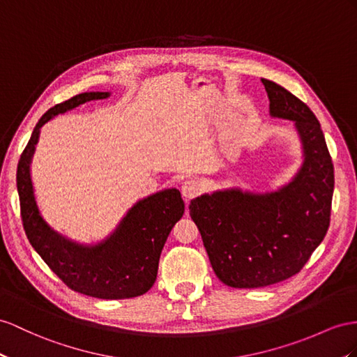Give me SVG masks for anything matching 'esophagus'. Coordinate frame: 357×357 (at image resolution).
Masks as SVG:
<instances>
[{
    "instance_id": "1",
    "label": "esophagus",
    "mask_w": 357,
    "mask_h": 357,
    "mask_svg": "<svg viewBox=\"0 0 357 357\" xmlns=\"http://www.w3.org/2000/svg\"><path fill=\"white\" fill-rule=\"evenodd\" d=\"M200 190H202V185H200L199 181H195V179H187L182 182V187H181V191H182V196H184L185 199H193L196 197Z\"/></svg>"
}]
</instances>
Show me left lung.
Listing matches in <instances>:
<instances>
[{"instance_id": "1", "label": "left lung", "mask_w": 357, "mask_h": 357, "mask_svg": "<svg viewBox=\"0 0 357 357\" xmlns=\"http://www.w3.org/2000/svg\"><path fill=\"white\" fill-rule=\"evenodd\" d=\"M261 81L270 114L294 121L303 144V166L274 193L232 188L196 197L188 206L214 273L232 288L268 287L294 276L331 225L333 162L318 119L287 89Z\"/></svg>"}]
</instances>
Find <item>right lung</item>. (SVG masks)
<instances>
[{"mask_svg":"<svg viewBox=\"0 0 357 357\" xmlns=\"http://www.w3.org/2000/svg\"><path fill=\"white\" fill-rule=\"evenodd\" d=\"M108 96V91H89L50 108L39 119L21 153L16 185L26 238L48 267L70 289L81 294L119 300L142 296L152 288L164 243L172 227L184 214V200L179 190H162L140 200L105 241L96 245H81L57 234L43 220L36 205L30 176V162L42 125L87 100Z\"/></svg>","mask_w":357,"mask_h":357,"instance_id":"obj_1","label":"right lung"}]
</instances>
